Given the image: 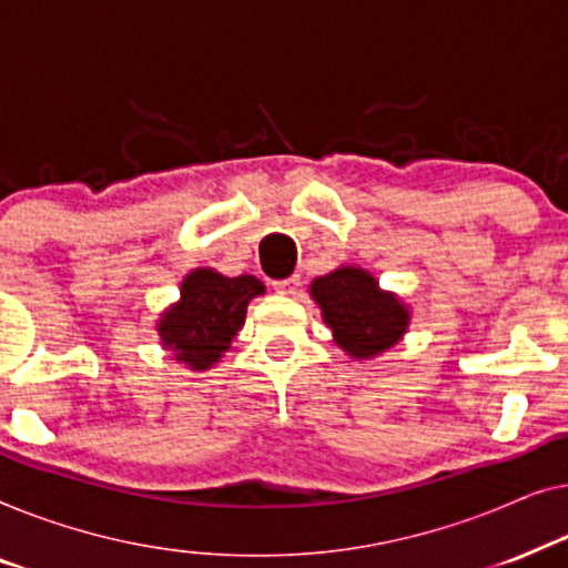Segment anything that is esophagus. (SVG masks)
Instances as JSON below:
<instances>
[{"mask_svg":"<svg viewBox=\"0 0 568 568\" xmlns=\"http://www.w3.org/2000/svg\"><path fill=\"white\" fill-rule=\"evenodd\" d=\"M273 285H275V291H277V293H285V295H291V293L298 291V285H301V277H298V275H291V277H285V281H275Z\"/></svg>","mask_w":568,"mask_h":568,"instance_id":"34e87169","label":"esophagus"}]
</instances>
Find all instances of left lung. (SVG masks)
<instances>
[{"label": "left lung", "instance_id": "obj_1", "mask_svg": "<svg viewBox=\"0 0 568 568\" xmlns=\"http://www.w3.org/2000/svg\"><path fill=\"white\" fill-rule=\"evenodd\" d=\"M311 295L332 326L334 342L353 357H373L396 345L409 324V311L361 267H339L316 277Z\"/></svg>", "mask_w": 568, "mask_h": 568}]
</instances>
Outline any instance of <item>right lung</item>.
Returning <instances> with one entry per match:
<instances>
[{
    "label": "right lung",
    "instance_id": "add662e5",
    "mask_svg": "<svg viewBox=\"0 0 568 568\" xmlns=\"http://www.w3.org/2000/svg\"><path fill=\"white\" fill-rule=\"evenodd\" d=\"M260 293H265V285L252 275L223 277L215 270H195L182 283L178 306L159 322L162 342L174 361L205 371L226 353L244 324L246 306Z\"/></svg>",
    "mask_w": 568,
    "mask_h": 568
}]
</instances>
